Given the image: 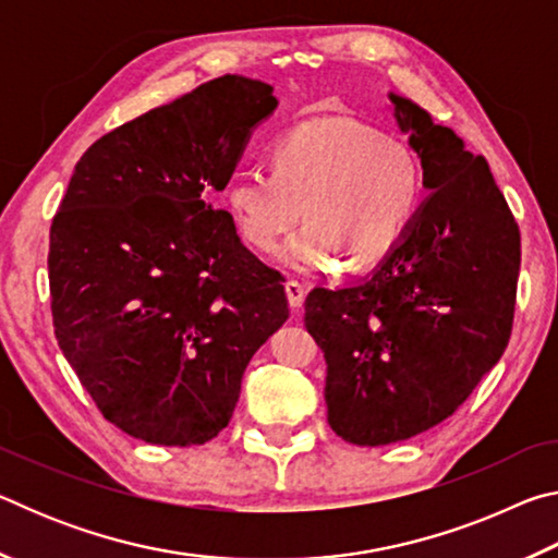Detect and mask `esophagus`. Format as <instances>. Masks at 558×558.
I'll return each mask as SVG.
<instances>
[{"mask_svg": "<svg viewBox=\"0 0 558 558\" xmlns=\"http://www.w3.org/2000/svg\"><path fill=\"white\" fill-rule=\"evenodd\" d=\"M286 292H288V300H290V307L292 310H300L302 307V302H305V286H302V282H298V280H288L286 282Z\"/></svg>", "mask_w": 558, "mask_h": 558, "instance_id": "esophagus-1", "label": "esophagus"}]
</instances>
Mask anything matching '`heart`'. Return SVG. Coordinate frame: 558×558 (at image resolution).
<instances>
[{
  "label": "heart",
  "instance_id": "heart-1",
  "mask_svg": "<svg viewBox=\"0 0 558 558\" xmlns=\"http://www.w3.org/2000/svg\"><path fill=\"white\" fill-rule=\"evenodd\" d=\"M268 157L270 172H235L226 199L243 239L266 253L305 214L307 223L280 253L300 270L335 268L339 256L352 270L384 260L423 199L413 149L354 118L300 122L270 145Z\"/></svg>",
  "mask_w": 558,
  "mask_h": 558
}]
</instances>
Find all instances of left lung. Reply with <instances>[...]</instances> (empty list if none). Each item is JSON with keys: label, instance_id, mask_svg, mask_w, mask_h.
Returning <instances> with one entry per match:
<instances>
[{"label": "left lung", "instance_id": "obj_1", "mask_svg": "<svg viewBox=\"0 0 558 558\" xmlns=\"http://www.w3.org/2000/svg\"><path fill=\"white\" fill-rule=\"evenodd\" d=\"M389 98L430 196L372 276L305 300V327L327 362L329 426L372 448L438 426L499 362L522 260L485 157L415 102Z\"/></svg>", "mask_w": 558, "mask_h": 558}]
</instances>
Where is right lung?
Masks as SVG:
<instances>
[{
    "label": "right lung",
    "instance_id": "1",
    "mask_svg": "<svg viewBox=\"0 0 558 558\" xmlns=\"http://www.w3.org/2000/svg\"><path fill=\"white\" fill-rule=\"evenodd\" d=\"M272 86L221 75L96 140L51 221L53 332L102 418L153 446L229 426L251 356L290 310L276 268L209 196Z\"/></svg>",
    "mask_w": 558,
    "mask_h": 558
}]
</instances>
